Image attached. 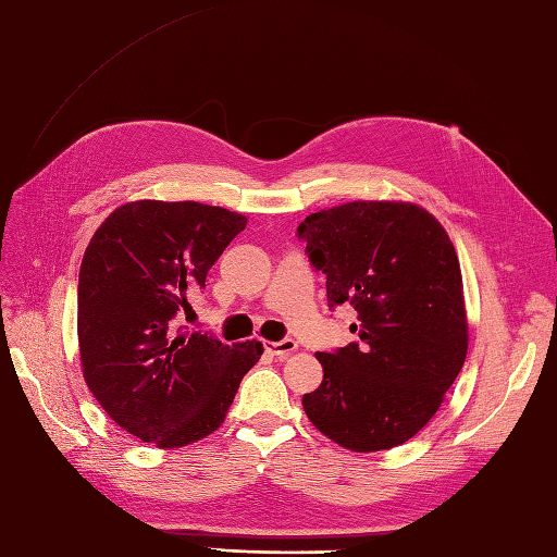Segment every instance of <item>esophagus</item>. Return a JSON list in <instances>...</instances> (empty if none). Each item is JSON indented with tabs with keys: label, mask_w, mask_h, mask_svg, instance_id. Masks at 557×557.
<instances>
[{
	"label": "esophagus",
	"mask_w": 557,
	"mask_h": 557,
	"mask_svg": "<svg viewBox=\"0 0 557 557\" xmlns=\"http://www.w3.org/2000/svg\"><path fill=\"white\" fill-rule=\"evenodd\" d=\"M297 349L295 339H281V342H267V351L276 358H288Z\"/></svg>",
	"instance_id": "obj_1"
}]
</instances>
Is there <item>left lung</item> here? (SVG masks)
<instances>
[{"label":"left lung","mask_w":557,"mask_h":557,"mask_svg":"<svg viewBox=\"0 0 557 557\" xmlns=\"http://www.w3.org/2000/svg\"><path fill=\"white\" fill-rule=\"evenodd\" d=\"M297 234L330 307L358 311V342L315 354L323 382L305 394V412L351 453L403 445L438 412L469 349L457 250L429 210L405 201L319 210Z\"/></svg>","instance_id":"1"}]
</instances>
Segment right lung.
Instances as JSON below:
<instances>
[{"label": "right lung", "mask_w": 557, "mask_h": 557, "mask_svg": "<svg viewBox=\"0 0 557 557\" xmlns=\"http://www.w3.org/2000/svg\"><path fill=\"white\" fill-rule=\"evenodd\" d=\"M248 218L199 201L119 206L86 246L77 288L84 382L114 424L157 447L218 431L258 339L224 344L177 327L208 269Z\"/></svg>", "instance_id": "right-lung-1"}]
</instances>
